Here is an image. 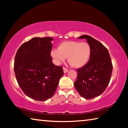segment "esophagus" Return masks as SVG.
<instances>
[{"instance_id": "obj_1", "label": "esophagus", "mask_w": 128, "mask_h": 128, "mask_svg": "<svg viewBox=\"0 0 128 128\" xmlns=\"http://www.w3.org/2000/svg\"><path fill=\"white\" fill-rule=\"evenodd\" d=\"M69 70H68V69H67V68H65V67H64L63 68V71H64V72L66 73L67 72H68Z\"/></svg>"}]
</instances>
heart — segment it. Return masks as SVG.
Instances as JSON below:
<instances>
[{
  "instance_id": "heart-1",
  "label": "heart",
  "mask_w": 128,
  "mask_h": 128,
  "mask_svg": "<svg viewBox=\"0 0 128 128\" xmlns=\"http://www.w3.org/2000/svg\"><path fill=\"white\" fill-rule=\"evenodd\" d=\"M51 55L58 64L63 62L66 58L71 66L81 68L88 63L92 55V48L87 42L66 41L59 44L58 49L51 51Z\"/></svg>"
}]
</instances>
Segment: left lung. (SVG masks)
<instances>
[{
  "label": "left lung",
  "mask_w": 128,
  "mask_h": 128,
  "mask_svg": "<svg viewBox=\"0 0 128 128\" xmlns=\"http://www.w3.org/2000/svg\"><path fill=\"white\" fill-rule=\"evenodd\" d=\"M92 48V55L85 66L77 69V78L74 85L82 97L92 99L101 95L109 84L113 66L107 48L92 36L84 35Z\"/></svg>",
  "instance_id": "left-lung-1"
}]
</instances>
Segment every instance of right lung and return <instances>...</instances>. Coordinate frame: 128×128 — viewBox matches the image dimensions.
I'll use <instances>...</instances> for the list:
<instances>
[{
    "label": "right lung",
    "instance_id": "1",
    "mask_svg": "<svg viewBox=\"0 0 128 128\" xmlns=\"http://www.w3.org/2000/svg\"><path fill=\"white\" fill-rule=\"evenodd\" d=\"M51 37H35L24 43L17 51L14 70L18 84L26 96L45 101L51 98L64 74L62 66L52 62Z\"/></svg>",
    "mask_w": 128,
    "mask_h": 128
}]
</instances>
